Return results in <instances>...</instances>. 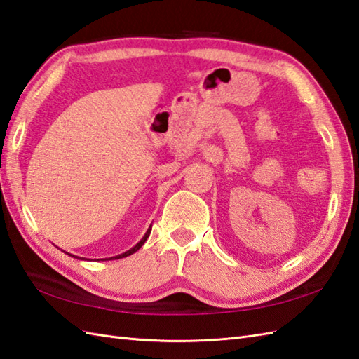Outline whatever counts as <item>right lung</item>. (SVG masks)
Returning a JSON list of instances; mask_svg holds the SVG:
<instances>
[{
	"label": "right lung",
	"instance_id": "right-lung-1",
	"mask_svg": "<svg viewBox=\"0 0 359 359\" xmlns=\"http://www.w3.org/2000/svg\"><path fill=\"white\" fill-rule=\"evenodd\" d=\"M150 230H152V227H149V229H147V232H146V235H144V236H142V240H141V241H140L137 245H133L130 250H127V252H124V253H121V255H116V257H112V258H109V259H119V258H126V257H129V255H132V253H135V252H137V250H140V249H141V245L144 244V243H146V240H147V238H149V235H150ZM70 257H72V255H70Z\"/></svg>",
	"mask_w": 359,
	"mask_h": 359
}]
</instances>
